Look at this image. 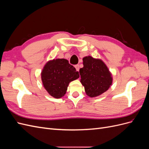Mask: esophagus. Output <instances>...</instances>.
<instances>
[{
  "instance_id": "34e87169",
  "label": "esophagus",
  "mask_w": 149,
  "mask_h": 149,
  "mask_svg": "<svg viewBox=\"0 0 149 149\" xmlns=\"http://www.w3.org/2000/svg\"><path fill=\"white\" fill-rule=\"evenodd\" d=\"M75 68H76V70H77L78 71H79V65H75Z\"/></svg>"
}]
</instances>
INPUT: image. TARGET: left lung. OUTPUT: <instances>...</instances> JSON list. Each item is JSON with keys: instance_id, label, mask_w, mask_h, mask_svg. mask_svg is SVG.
Returning <instances> with one entry per match:
<instances>
[{"instance_id": "obj_1", "label": "left lung", "mask_w": 149, "mask_h": 149, "mask_svg": "<svg viewBox=\"0 0 149 149\" xmlns=\"http://www.w3.org/2000/svg\"><path fill=\"white\" fill-rule=\"evenodd\" d=\"M83 68H80L81 83L86 93L91 97L106 92L112 84L111 74L104 62L88 56L83 58Z\"/></svg>"}]
</instances>
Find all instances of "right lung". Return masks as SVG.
<instances>
[{
    "instance_id": "add662e5",
    "label": "right lung",
    "mask_w": 149,
    "mask_h": 149,
    "mask_svg": "<svg viewBox=\"0 0 149 149\" xmlns=\"http://www.w3.org/2000/svg\"><path fill=\"white\" fill-rule=\"evenodd\" d=\"M79 77V72L63 58L48 61L42 72L43 86L55 98L63 96L70 82Z\"/></svg>"
}]
</instances>
